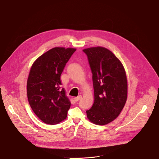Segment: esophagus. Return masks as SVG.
I'll return each instance as SVG.
<instances>
[{
    "mask_svg": "<svg viewBox=\"0 0 159 159\" xmlns=\"http://www.w3.org/2000/svg\"><path fill=\"white\" fill-rule=\"evenodd\" d=\"M82 98V96H79L77 97H75V98H74V100L75 101V102H77L78 100H80Z\"/></svg>",
    "mask_w": 159,
    "mask_h": 159,
    "instance_id": "1",
    "label": "esophagus"
}]
</instances>
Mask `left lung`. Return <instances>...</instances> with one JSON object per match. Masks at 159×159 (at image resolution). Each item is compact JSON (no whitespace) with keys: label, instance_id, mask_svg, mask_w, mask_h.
<instances>
[{"label":"left lung","instance_id":"8db88e82","mask_svg":"<svg viewBox=\"0 0 159 159\" xmlns=\"http://www.w3.org/2000/svg\"><path fill=\"white\" fill-rule=\"evenodd\" d=\"M93 74L94 102L87 110L88 120L104 125L115 120L123 110L128 94L125 68L119 59L109 49L91 47L84 50Z\"/></svg>","mask_w":159,"mask_h":159}]
</instances>
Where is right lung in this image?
<instances>
[{"instance_id": "1", "label": "right lung", "mask_w": 159, "mask_h": 159, "mask_svg": "<svg viewBox=\"0 0 159 159\" xmlns=\"http://www.w3.org/2000/svg\"><path fill=\"white\" fill-rule=\"evenodd\" d=\"M75 48L55 47L39 57L27 80V97L31 108L44 123L55 125L66 119L71 102L61 85V75Z\"/></svg>"}]
</instances>
